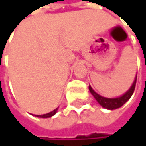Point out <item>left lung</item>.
Here are the masks:
<instances>
[{
  "mask_svg": "<svg viewBox=\"0 0 146 146\" xmlns=\"http://www.w3.org/2000/svg\"><path fill=\"white\" fill-rule=\"evenodd\" d=\"M136 78H137V76L135 77V79H134L133 85L129 89V90L126 91L123 96H121V97H118V98L110 99V98L102 97V96H100L98 93H96V92L93 90H92V88L90 86H89V90L90 91V93L93 95V97L96 99V100H97V102L100 103V105H102L103 108L108 109V110H115V109H118V108H120V107L123 106V105L131 98V96L133 95V91H134V89H135Z\"/></svg>",
  "mask_w": 146,
  "mask_h": 146,
  "instance_id": "obj_1",
  "label": "left lung"
}]
</instances>
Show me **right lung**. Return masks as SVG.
I'll return each instance as SVG.
<instances>
[{"instance_id":"obj_1","label":"right lung","mask_w":146,"mask_h":146,"mask_svg":"<svg viewBox=\"0 0 146 146\" xmlns=\"http://www.w3.org/2000/svg\"><path fill=\"white\" fill-rule=\"evenodd\" d=\"M57 111V108L56 109V110H54L53 111L49 112V113H46V114H43V115H36V117H39V118H50L52 116H54L56 113Z\"/></svg>"}]
</instances>
